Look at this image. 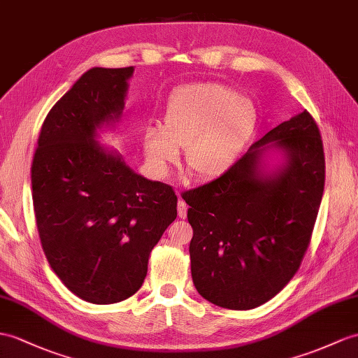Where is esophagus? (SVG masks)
I'll return each mask as SVG.
<instances>
[{
	"mask_svg": "<svg viewBox=\"0 0 358 358\" xmlns=\"http://www.w3.org/2000/svg\"><path fill=\"white\" fill-rule=\"evenodd\" d=\"M187 211H188V205L185 203V200L179 199V202H178V214H179L180 219H185Z\"/></svg>",
	"mask_w": 358,
	"mask_h": 358,
	"instance_id": "esophagus-1",
	"label": "esophagus"
}]
</instances>
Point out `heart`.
<instances>
[{
  "label": "heart",
  "mask_w": 358,
  "mask_h": 358,
  "mask_svg": "<svg viewBox=\"0 0 358 358\" xmlns=\"http://www.w3.org/2000/svg\"><path fill=\"white\" fill-rule=\"evenodd\" d=\"M255 126L254 104L235 91L219 83L188 85L170 97L162 130H145V159L165 174L185 147L187 167L199 178H215L237 159Z\"/></svg>",
  "instance_id": "b5f03b06"
}]
</instances>
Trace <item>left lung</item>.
I'll return each instance as SVG.
<instances>
[{
  "label": "left lung",
  "mask_w": 358,
  "mask_h": 358,
  "mask_svg": "<svg viewBox=\"0 0 358 358\" xmlns=\"http://www.w3.org/2000/svg\"><path fill=\"white\" fill-rule=\"evenodd\" d=\"M270 146L285 155L275 173L260 167ZM324 185V144L303 110L252 144L220 178L184 191L199 294L217 307L250 310L280 293L308 249Z\"/></svg>",
  "instance_id": "1"
}]
</instances>
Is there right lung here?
<instances>
[{
    "instance_id": "add662e5",
    "label": "right lung",
    "mask_w": 358,
    "mask_h": 358,
    "mask_svg": "<svg viewBox=\"0 0 358 358\" xmlns=\"http://www.w3.org/2000/svg\"><path fill=\"white\" fill-rule=\"evenodd\" d=\"M134 66L92 68L43 121L31 164L36 226L51 268L78 298L135 294L152 249L178 215L170 185L149 180L95 141L120 120Z\"/></svg>"
}]
</instances>
